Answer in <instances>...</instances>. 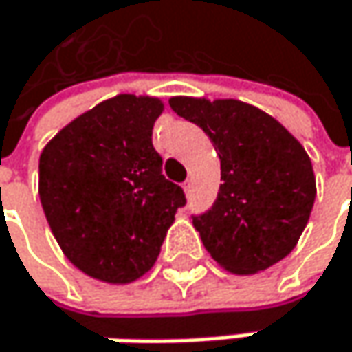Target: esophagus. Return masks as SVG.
<instances>
[{"label":"esophagus","mask_w":352,"mask_h":352,"mask_svg":"<svg viewBox=\"0 0 352 352\" xmlns=\"http://www.w3.org/2000/svg\"><path fill=\"white\" fill-rule=\"evenodd\" d=\"M182 188H184V192H186V195H190V180H186V182L182 184Z\"/></svg>","instance_id":"esophagus-1"}]
</instances>
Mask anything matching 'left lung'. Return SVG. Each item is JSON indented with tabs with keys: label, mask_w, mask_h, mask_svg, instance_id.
<instances>
[{
	"label": "left lung",
	"mask_w": 352,
	"mask_h": 352,
	"mask_svg": "<svg viewBox=\"0 0 352 352\" xmlns=\"http://www.w3.org/2000/svg\"><path fill=\"white\" fill-rule=\"evenodd\" d=\"M221 157L212 206L192 214L210 257L229 272L255 274L282 261L300 239L316 198L312 162L272 115L235 99L172 97Z\"/></svg>",
	"instance_id": "8db88e82"
}]
</instances>
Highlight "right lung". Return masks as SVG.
Returning <instances> with one entry per match:
<instances>
[{
    "instance_id": "add662e5",
    "label": "right lung",
    "mask_w": 352,
    "mask_h": 352,
    "mask_svg": "<svg viewBox=\"0 0 352 352\" xmlns=\"http://www.w3.org/2000/svg\"><path fill=\"white\" fill-rule=\"evenodd\" d=\"M162 109L152 97L117 95L68 123L40 155V202L52 235L95 280L142 278L186 204L152 144Z\"/></svg>"
}]
</instances>
